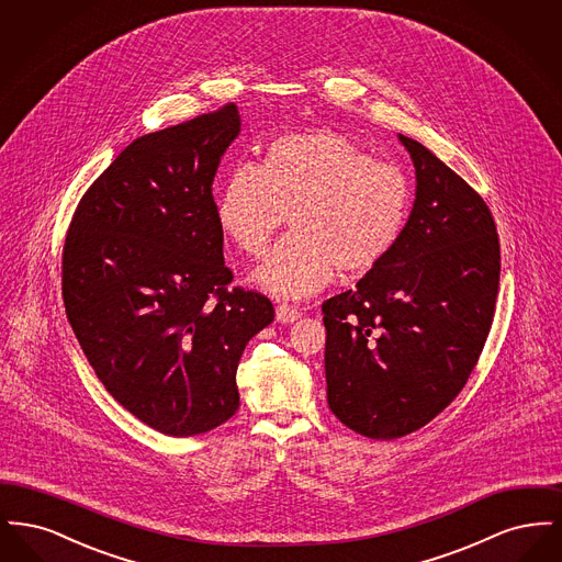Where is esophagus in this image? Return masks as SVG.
I'll return each instance as SVG.
<instances>
[{"label": "esophagus", "instance_id": "esophagus-1", "mask_svg": "<svg viewBox=\"0 0 562 562\" xmlns=\"http://www.w3.org/2000/svg\"><path fill=\"white\" fill-rule=\"evenodd\" d=\"M296 318H299V312L294 310L293 305L282 303V305L276 307V321L280 322V324H291Z\"/></svg>", "mask_w": 562, "mask_h": 562}]
</instances>
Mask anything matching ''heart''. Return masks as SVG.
<instances>
[{
  "mask_svg": "<svg viewBox=\"0 0 562 562\" xmlns=\"http://www.w3.org/2000/svg\"><path fill=\"white\" fill-rule=\"evenodd\" d=\"M411 213V186L398 166L373 161L330 131L289 134L266 160L238 166L216 200V221L244 255L259 259L291 216V234L252 273L280 299L326 289L337 269L360 278L398 246Z\"/></svg>",
  "mask_w": 562,
  "mask_h": 562,
  "instance_id": "1",
  "label": "heart"
}]
</instances>
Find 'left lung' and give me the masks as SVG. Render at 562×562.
Listing matches in <instances>:
<instances>
[{
  "instance_id": "8db88e82",
  "label": "left lung",
  "mask_w": 562,
  "mask_h": 562,
  "mask_svg": "<svg viewBox=\"0 0 562 562\" xmlns=\"http://www.w3.org/2000/svg\"><path fill=\"white\" fill-rule=\"evenodd\" d=\"M415 202L394 252L322 303L328 406L349 429L394 440L445 411L474 371L499 289V238L481 195L398 134Z\"/></svg>"
}]
</instances>
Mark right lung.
Returning a JSON list of instances; mask_svg holds the SVG:
<instances>
[{
  "instance_id": "add662e5",
  "label": "right lung",
  "mask_w": 562,
  "mask_h": 562,
  "mask_svg": "<svg viewBox=\"0 0 562 562\" xmlns=\"http://www.w3.org/2000/svg\"><path fill=\"white\" fill-rule=\"evenodd\" d=\"M240 126L229 103L138 136L83 193L63 248V301L90 367L166 436L238 411L241 351L273 321L266 294L227 289L213 181Z\"/></svg>"
}]
</instances>
